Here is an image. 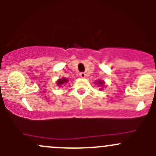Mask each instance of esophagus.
<instances>
[{"mask_svg": "<svg viewBox=\"0 0 156 156\" xmlns=\"http://www.w3.org/2000/svg\"><path fill=\"white\" fill-rule=\"evenodd\" d=\"M80 75V77H81V78H84L85 77H86V74H85L84 73H81L79 74Z\"/></svg>", "mask_w": 156, "mask_h": 156, "instance_id": "obj_1", "label": "esophagus"}]
</instances>
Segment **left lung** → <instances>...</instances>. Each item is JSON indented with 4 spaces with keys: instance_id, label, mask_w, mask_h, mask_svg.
Listing matches in <instances>:
<instances>
[{
    "instance_id": "obj_1",
    "label": "left lung",
    "mask_w": 156,
    "mask_h": 156,
    "mask_svg": "<svg viewBox=\"0 0 156 156\" xmlns=\"http://www.w3.org/2000/svg\"><path fill=\"white\" fill-rule=\"evenodd\" d=\"M95 83L97 84L98 87H100L101 88H99L100 90H102V87H104L105 86V81H101V80H98V81H95Z\"/></svg>"
}]
</instances>
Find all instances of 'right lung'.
Here are the masks:
<instances>
[{
	"instance_id": "add662e5",
	"label": "right lung",
	"mask_w": 156,
	"mask_h": 156,
	"mask_svg": "<svg viewBox=\"0 0 156 156\" xmlns=\"http://www.w3.org/2000/svg\"><path fill=\"white\" fill-rule=\"evenodd\" d=\"M68 82H69V80L67 79V78H66L63 77V78H59V79L57 80V82H56L57 83L56 84L57 85V86L60 87H62L63 85H66Z\"/></svg>"
}]
</instances>
